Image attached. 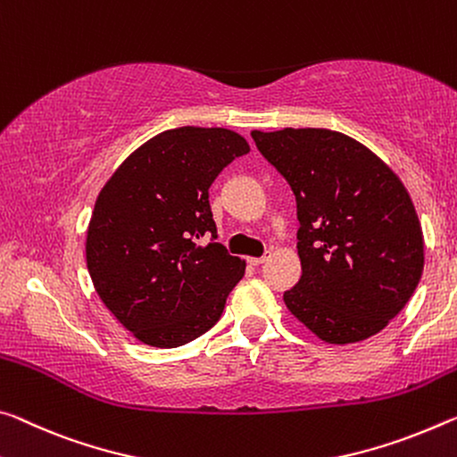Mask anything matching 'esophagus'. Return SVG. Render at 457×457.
I'll use <instances>...</instances> for the list:
<instances>
[{"label":"esophagus","mask_w":457,"mask_h":457,"mask_svg":"<svg viewBox=\"0 0 457 457\" xmlns=\"http://www.w3.org/2000/svg\"><path fill=\"white\" fill-rule=\"evenodd\" d=\"M268 260H270V252H268V254H264V256H252V258H248V262L252 264V266H260V264H264V262H268Z\"/></svg>","instance_id":"34e87169"}]
</instances>
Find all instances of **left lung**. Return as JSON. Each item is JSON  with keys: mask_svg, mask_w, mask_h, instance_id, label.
<instances>
[{"mask_svg": "<svg viewBox=\"0 0 457 457\" xmlns=\"http://www.w3.org/2000/svg\"><path fill=\"white\" fill-rule=\"evenodd\" d=\"M288 180L299 215L301 280L285 305L328 344H356L385 329L415 293L425 254L409 191L372 150L342 132H252Z\"/></svg>", "mask_w": 457, "mask_h": 457, "instance_id": "1", "label": "left lung"}]
</instances>
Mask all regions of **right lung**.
<instances>
[{"label":"right lung","mask_w":457,"mask_h":457,"mask_svg":"<svg viewBox=\"0 0 457 457\" xmlns=\"http://www.w3.org/2000/svg\"><path fill=\"white\" fill-rule=\"evenodd\" d=\"M248 152L245 137L226 128L166 129L136 148L99 191L87 268L104 305L142 344L193 342L217 323L242 280L245 260L213 242L209 187Z\"/></svg>","instance_id":"right-lung-1"}]
</instances>
